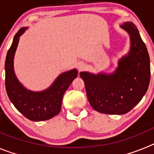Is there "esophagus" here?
Here are the masks:
<instances>
[{"mask_svg":"<svg viewBox=\"0 0 154 154\" xmlns=\"http://www.w3.org/2000/svg\"><path fill=\"white\" fill-rule=\"evenodd\" d=\"M77 68H78L79 71L82 70V69L85 68V64H84L83 62H79V63L77 64Z\"/></svg>","mask_w":154,"mask_h":154,"instance_id":"34e87169","label":"esophagus"}]
</instances>
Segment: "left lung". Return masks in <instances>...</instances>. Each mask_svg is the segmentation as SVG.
<instances>
[{"mask_svg": "<svg viewBox=\"0 0 154 154\" xmlns=\"http://www.w3.org/2000/svg\"><path fill=\"white\" fill-rule=\"evenodd\" d=\"M120 28L130 35L131 47L128 55L119 59L116 69L110 74L80 72L91 106L101 113H127L140 102L149 87L147 48L133 23L125 22Z\"/></svg>", "mask_w": 154, "mask_h": 154, "instance_id": "obj_1", "label": "left lung"}]
</instances>
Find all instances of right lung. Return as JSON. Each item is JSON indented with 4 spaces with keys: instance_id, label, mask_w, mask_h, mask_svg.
<instances>
[{
    "instance_id": "add662e5",
    "label": "right lung",
    "mask_w": 154,
    "mask_h": 154,
    "mask_svg": "<svg viewBox=\"0 0 154 154\" xmlns=\"http://www.w3.org/2000/svg\"><path fill=\"white\" fill-rule=\"evenodd\" d=\"M28 28L19 30L14 37L5 60V86L9 99L19 112L31 121L51 119L61 111L64 93L78 75L75 69L62 73L45 90L33 92L24 88L14 70V58L20 36Z\"/></svg>"
}]
</instances>
